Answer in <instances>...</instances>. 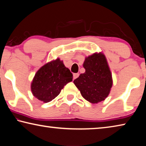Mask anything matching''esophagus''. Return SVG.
Masks as SVG:
<instances>
[{
  "label": "esophagus",
  "mask_w": 146,
  "mask_h": 146,
  "mask_svg": "<svg viewBox=\"0 0 146 146\" xmlns=\"http://www.w3.org/2000/svg\"><path fill=\"white\" fill-rule=\"evenodd\" d=\"M78 76H79V74L78 73H74L73 74V78L74 79L77 78L78 77Z\"/></svg>",
  "instance_id": "obj_1"
}]
</instances>
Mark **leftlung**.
Instances as JSON below:
<instances>
[{
  "mask_svg": "<svg viewBox=\"0 0 146 146\" xmlns=\"http://www.w3.org/2000/svg\"><path fill=\"white\" fill-rule=\"evenodd\" d=\"M86 71L73 81L86 100L97 104L104 100L113 85L112 75L104 55L94 53L85 59Z\"/></svg>",
  "mask_w": 146,
  "mask_h": 146,
  "instance_id": "left-lung-1",
  "label": "left lung"
}]
</instances>
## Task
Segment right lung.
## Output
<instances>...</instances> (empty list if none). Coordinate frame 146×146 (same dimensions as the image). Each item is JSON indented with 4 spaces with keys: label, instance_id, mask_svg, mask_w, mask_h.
Wrapping results in <instances>:
<instances>
[{
    "label": "right lung",
    "instance_id": "add662e5",
    "mask_svg": "<svg viewBox=\"0 0 146 146\" xmlns=\"http://www.w3.org/2000/svg\"><path fill=\"white\" fill-rule=\"evenodd\" d=\"M73 80V74L59 58L46 64L36 73L31 82L32 93L47 103L60 94L62 89Z\"/></svg>",
    "mask_w": 146,
    "mask_h": 146
}]
</instances>
